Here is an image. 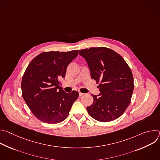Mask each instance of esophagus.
Listing matches in <instances>:
<instances>
[{
    "label": "esophagus",
    "mask_w": 160,
    "mask_h": 160,
    "mask_svg": "<svg viewBox=\"0 0 160 160\" xmlns=\"http://www.w3.org/2000/svg\"><path fill=\"white\" fill-rule=\"evenodd\" d=\"M83 95H84V94H83V93L79 92V96H80V97H81V96H83Z\"/></svg>",
    "instance_id": "obj_1"
}]
</instances>
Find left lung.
<instances>
[{"mask_svg": "<svg viewBox=\"0 0 160 160\" xmlns=\"http://www.w3.org/2000/svg\"><path fill=\"white\" fill-rule=\"evenodd\" d=\"M86 60L92 79L99 83L100 94L87 108L94 119L108 122L118 118L128 106L133 90V78L124 59L113 50L90 48L79 50Z\"/></svg>", "mask_w": 160, "mask_h": 160, "instance_id": "1", "label": "left lung"}]
</instances>
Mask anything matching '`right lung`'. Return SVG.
<instances>
[{
    "label": "right lung",
    "mask_w": 160,
    "mask_h": 160,
    "mask_svg": "<svg viewBox=\"0 0 160 160\" xmlns=\"http://www.w3.org/2000/svg\"><path fill=\"white\" fill-rule=\"evenodd\" d=\"M78 56V50L43 52L30 62L21 81L22 96L33 115L47 123H58L69 115L78 92L66 93L59 79Z\"/></svg>",
    "instance_id": "right-lung-1"
}]
</instances>
